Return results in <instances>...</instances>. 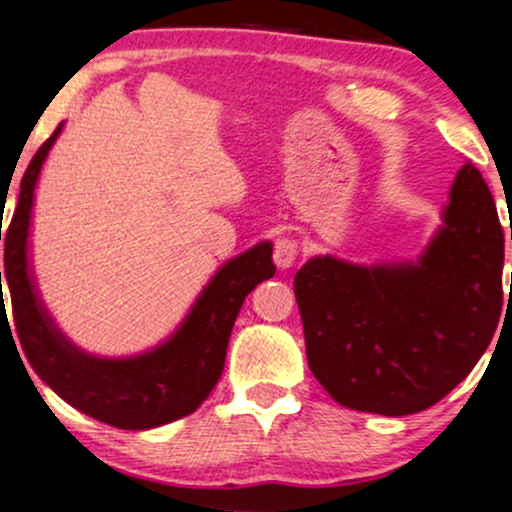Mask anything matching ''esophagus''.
I'll return each instance as SVG.
<instances>
[{"label": "esophagus", "mask_w": 512, "mask_h": 512, "mask_svg": "<svg viewBox=\"0 0 512 512\" xmlns=\"http://www.w3.org/2000/svg\"><path fill=\"white\" fill-rule=\"evenodd\" d=\"M298 257V243L293 238H279L274 243V264L279 269L293 267Z\"/></svg>", "instance_id": "obj_1"}]
</instances>
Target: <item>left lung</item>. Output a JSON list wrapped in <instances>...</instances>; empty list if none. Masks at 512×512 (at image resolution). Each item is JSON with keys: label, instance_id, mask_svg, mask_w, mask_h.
<instances>
[{"label": "left lung", "instance_id": "left-lung-1", "mask_svg": "<svg viewBox=\"0 0 512 512\" xmlns=\"http://www.w3.org/2000/svg\"><path fill=\"white\" fill-rule=\"evenodd\" d=\"M293 291L308 366L332 399L383 416L433 407L477 366L503 310V228L489 185L464 163L416 264L313 257Z\"/></svg>", "mask_w": 512, "mask_h": 512}]
</instances>
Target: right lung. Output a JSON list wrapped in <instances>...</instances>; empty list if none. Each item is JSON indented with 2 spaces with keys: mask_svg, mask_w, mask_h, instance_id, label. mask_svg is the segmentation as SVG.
I'll list each match as a JSON object with an SVG mask.
<instances>
[{
  "mask_svg": "<svg viewBox=\"0 0 512 512\" xmlns=\"http://www.w3.org/2000/svg\"><path fill=\"white\" fill-rule=\"evenodd\" d=\"M60 129L62 125L28 163L21 178L19 204L4 233V279L9 286L14 327L23 354L38 378L64 402L103 424L125 431H146L170 424L192 414L219 383L240 305L260 281L272 279L276 272L272 243L255 245L236 260L223 264L168 342L132 358L84 354L57 330L28 269L33 190ZM0 313L2 317L7 313L4 301Z\"/></svg>",
  "mask_w": 512,
  "mask_h": 512,
  "instance_id": "right-lung-1",
  "label": "right lung"
}]
</instances>
